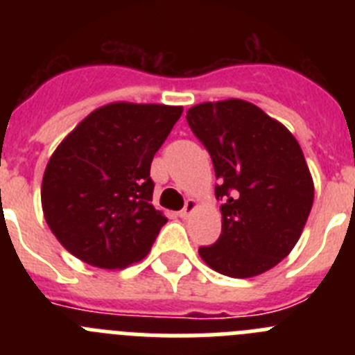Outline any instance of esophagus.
I'll use <instances>...</instances> for the list:
<instances>
[{
	"instance_id": "obj_1",
	"label": "esophagus",
	"mask_w": 355,
	"mask_h": 355,
	"mask_svg": "<svg viewBox=\"0 0 355 355\" xmlns=\"http://www.w3.org/2000/svg\"><path fill=\"white\" fill-rule=\"evenodd\" d=\"M197 208V202L193 199H188L187 202H184V208L181 209L180 213H178V215L181 216V218H188V216H190V213L193 211V209Z\"/></svg>"
}]
</instances>
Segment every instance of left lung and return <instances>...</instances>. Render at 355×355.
I'll list each match as a JSON object with an SVG mask.
<instances>
[{"mask_svg":"<svg viewBox=\"0 0 355 355\" xmlns=\"http://www.w3.org/2000/svg\"><path fill=\"white\" fill-rule=\"evenodd\" d=\"M187 122L211 156L222 233L200 258L218 274L254 277L284 259L306 225L315 187L293 135L252 103H202Z\"/></svg>","mask_w":355,"mask_h":355,"instance_id":"1","label":"left lung"}]
</instances>
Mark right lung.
I'll return each mask as SVG.
<instances>
[{
	"mask_svg": "<svg viewBox=\"0 0 355 355\" xmlns=\"http://www.w3.org/2000/svg\"><path fill=\"white\" fill-rule=\"evenodd\" d=\"M181 114V106L112 103L56 147L40 199L49 229L72 256L110 270L146 258L167 222L150 205V162Z\"/></svg>",
	"mask_w": 355,
	"mask_h": 355,
	"instance_id": "right-lung-1",
	"label": "right lung"
}]
</instances>
